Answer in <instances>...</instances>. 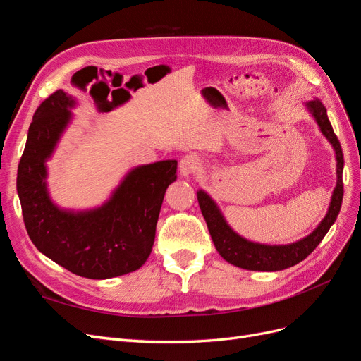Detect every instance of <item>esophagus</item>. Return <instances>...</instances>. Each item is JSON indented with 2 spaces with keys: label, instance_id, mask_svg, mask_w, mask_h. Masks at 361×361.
<instances>
[{
  "label": "esophagus",
  "instance_id": "1",
  "mask_svg": "<svg viewBox=\"0 0 361 361\" xmlns=\"http://www.w3.org/2000/svg\"><path fill=\"white\" fill-rule=\"evenodd\" d=\"M200 167V161L197 159V157L194 155H187L183 157L179 162V171H180V176L183 178H190L191 174H194L195 171L199 170Z\"/></svg>",
  "mask_w": 361,
  "mask_h": 361
}]
</instances>
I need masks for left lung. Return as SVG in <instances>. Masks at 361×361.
<instances>
[{
	"instance_id": "8db88e82",
	"label": "left lung",
	"mask_w": 361,
	"mask_h": 361,
	"mask_svg": "<svg viewBox=\"0 0 361 361\" xmlns=\"http://www.w3.org/2000/svg\"><path fill=\"white\" fill-rule=\"evenodd\" d=\"M309 111L314 117L316 123L321 128V133L326 137L336 150L337 159V183L331 195V203L325 218L314 231L302 238L301 241L288 244V245H265L247 241L238 233H235L231 227L227 226L224 216L221 215L215 202L204 191L197 192V200L200 204L204 221L209 228V233L218 253L226 259L228 264L235 267L250 269V271H280L286 269L293 265L300 264L301 260L307 257L312 251L319 245V243L330 231V227L336 221L342 206L343 199V154L341 143L334 134L333 126L326 116L325 106L319 99L309 101Z\"/></svg>"
}]
</instances>
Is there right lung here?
<instances>
[{
  "label": "right lung",
  "mask_w": 361,
  "mask_h": 361,
  "mask_svg": "<svg viewBox=\"0 0 361 361\" xmlns=\"http://www.w3.org/2000/svg\"><path fill=\"white\" fill-rule=\"evenodd\" d=\"M73 105L68 93L57 90L32 116L16 180L25 228L40 253L76 276L94 280L123 276L138 269L150 255L164 194L176 180L178 161L129 171L113 197L97 209H59L48 195L45 161L68 126Z\"/></svg>",
  "instance_id": "add662e5"
}]
</instances>
